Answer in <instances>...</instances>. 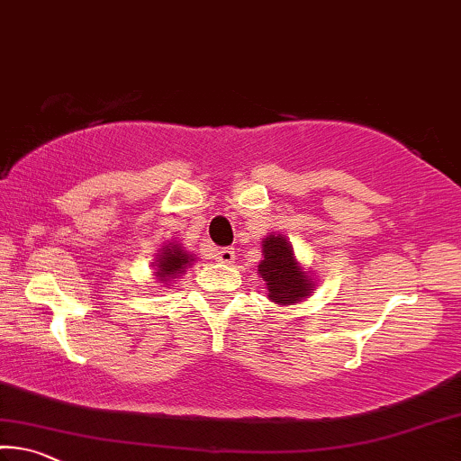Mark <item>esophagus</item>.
<instances>
[{"label": "esophagus", "instance_id": "obj_1", "mask_svg": "<svg viewBox=\"0 0 461 461\" xmlns=\"http://www.w3.org/2000/svg\"><path fill=\"white\" fill-rule=\"evenodd\" d=\"M215 258L219 262H223V265H231V262L236 260V250H233V248H219Z\"/></svg>", "mask_w": 461, "mask_h": 461}]
</instances>
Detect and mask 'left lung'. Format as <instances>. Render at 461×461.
Wrapping results in <instances>:
<instances>
[{
  "label": "left lung",
  "instance_id": "obj_1",
  "mask_svg": "<svg viewBox=\"0 0 461 461\" xmlns=\"http://www.w3.org/2000/svg\"><path fill=\"white\" fill-rule=\"evenodd\" d=\"M262 257L258 275L268 289V299L275 303H297L313 294L312 276L299 265L294 246L283 233H270L262 240Z\"/></svg>",
  "mask_w": 461,
  "mask_h": 461
}]
</instances>
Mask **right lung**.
Wrapping results in <instances>:
<instances>
[{"label":"right lung","mask_w":461,"mask_h":461,"mask_svg":"<svg viewBox=\"0 0 461 461\" xmlns=\"http://www.w3.org/2000/svg\"><path fill=\"white\" fill-rule=\"evenodd\" d=\"M193 254H188L186 250H182V246L172 242L164 246L162 250L158 254V260H156V276H159V281H170V279H176L182 273H185L186 267H191L193 262Z\"/></svg>","instance_id":"right-lung-1"}]
</instances>
